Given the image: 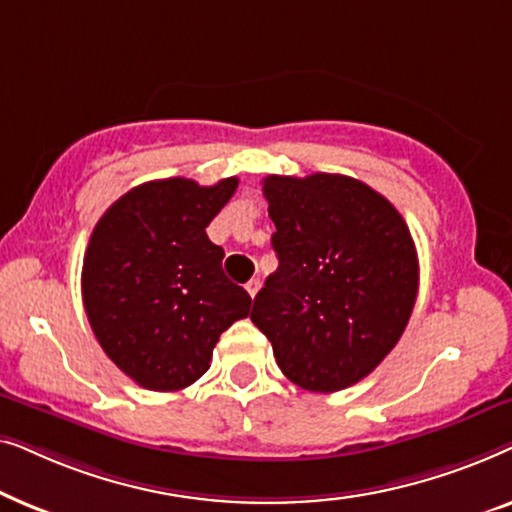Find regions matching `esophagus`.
Wrapping results in <instances>:
<instances>
[{"mask_svg":"<svg viewBox=\"0 0 512 512\" xmlns=\"http://www.w3.org/2000/svg\"><path fill=\"white\" fill-rule=\"evenodd\" d=\"M258 289H261V282H258V279H251V282H247V291H249L251 298L256 296Z\"/></svg>","mask_w":512,"mask_h":512,"instance_id":"34e87169","label":"esophagus"}]
</instances>
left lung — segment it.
<instances>
[{
	"label": "left lung",
	"instance_id": "8db88e82",
	"mask_svg": "<svg viewBox=\"0 0 512 512\" xmlns=\"http://www.w3.org/2000/svg\"><path fill=\"white\" fill-rule=\"evenodd\" d=\"M279 268L251 321L293 384L347 389L380 366L408 326L419 261L403 216L359 179L317 172L263 179Z\"/></svg>",
	"mask_w": 512,
	"mask_h": 512
}]
</instances>
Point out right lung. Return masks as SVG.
<instances>
[{"mask_svg": "<svg viewBox=\"0 0 512 512\" xmlns=\"http://www.w3.org/2000/svg\"><path fill=\"white\" fill-rule=\"evenodd\" d=\"M172 177L121 195L90 235L81 293L104 354L139 387L179 391L200 380L219 335L249 314V293L223 275L205 228L233 198Z\"/></svg>", "mask_w": 512, "mask_h": 512, "instance_id": "add662e5", "label": "right lung"}]
</instances>
